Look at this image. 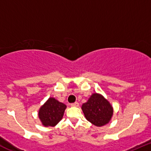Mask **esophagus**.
Returning <instances> with one entry per match:
<instances>
[{"mask_svg":"<svg viewBox=\"0 0 151 151\" xmlns=\"http://www.w3.org/2000/svg\"><path fill=\"white\" fill-rule=\"evenodd\" d=\"M71 106L72 107H78L79 106V103L77 102H74V103H71Z\"/></svg>","mask_w":151,"mask_h":151,"instance_id":"1","label":"esophagus"}]
</instances>
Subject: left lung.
<instances>
[{"label": "left lung", "mask_w": 151, "mask_h": 151, "mask_svg": "<svg viewBox=\"0 0 151 151\" xmlns=\"http://www.w3.org/2000/svg\"><path fill=\"white\" fill-rule=\"evenodd\" d=\"M82 110L88 121L97 127L106 125L113 116V107L110 102L99 93H94L88 100L83 103Z\"/></svg>", "instance_id": "obj_1"}]
</instances>
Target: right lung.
<instances>
[{
    "label": "right lung",
    "mask_w": 151,
    "mask_h": 151,
    "mask_svg": "<svg viewBox=\"0 0 151 151\" xmlns=\"http://www.w3.org/2000/svg\"><path fill=\"white\" fill-rule=\"evenodd\" d=\"M65 108V104L49 97L39 109V119L45 127H54L62 119Z\"/></svg>",
    "instance_id": "obj_1"
}]
</instances>
